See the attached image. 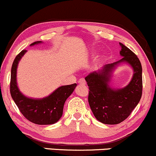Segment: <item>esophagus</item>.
Returning a JSON list of instances; mask_svg holds the SVG:
<instances>
[{
	"mask_svg": "<svg viewBox=\"0 0 156 156\" xmlns=\"http://www.w3.org/2000/svg\"><path fill=\"white\" fill-rule=\"evenodd\" d=\"M78 83L81 84V85H85V84H86V82H85V79L81 78V79H80V80H79Z\"/></svg>",
	"mask_w": 156,
	"mask_h": 156,
	"instance_id": "obj_1",
	"label": "esophagus"
}]
</instances>
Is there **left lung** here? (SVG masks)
Wrapping results in <instances>:
<instances>
[{
	"label": "left lung",
	"mask_w": 156,
	"mask_h": 156,
	"mask_svg": "<svg viewBox=\"0 0 156 156\" xmlns=\"http://www.w3.org/2000/svg\"><path fill=\"white\" fill-rule=\"evenodd\" d=\"M122 58L104 66L101 70L89 73L85 77L89 87L88 102L94 116L106 125H117L130 115L142 95V68L133 52L119 43ZM122 62L129 64L134 75L127 87L113 89L109 83L112 71Z\"/></svg>",
	"instance_id": "left-lung-1"
}]
</instances>
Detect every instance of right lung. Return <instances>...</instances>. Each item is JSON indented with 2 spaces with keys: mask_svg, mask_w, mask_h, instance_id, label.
I'll return each instance as SVG.
<instances>
[{
  "mask_svg": "<svg viewBox=\"0 0 156 156\" xmlns=\"http://www.w3.org/2000/svg\"><path fill=\"white\" fill-rule=\"evenodd\" d=\"M41 43V41H37L30 45ZM26 52V50L20 52L12 63L10 81V93L12 99L24 117L32 123L37 125L55 124L62 116L65 102L74 90L76 84L59 87L49 96L43 99H31L24 96L17 85V69L19 61Z\"/></svg>",
  "mask_w": 156,
  "mask_h": 156,
  "instance_id": "add662e5",
  "label": "right lung"
}]
</instances>
